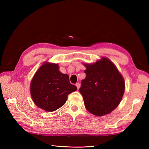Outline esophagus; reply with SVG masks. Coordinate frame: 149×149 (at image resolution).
Segmentation results:
<instances>
[{
	"label": "esophagus",
	"instance_id": "esophagus-1",
	"mask_svg": "<svg viewBox=\"0 0 149 149\" xmlns=\"http://www.w3.org/2000/svg\"><path fill=\"white\" fill-rule=\"evenodd\" d=\"M76 86L77 87V89H79V88H80V84H79V83H76Z\"/></svg>",
	"mask_w": 149,
	"mask_h": 149
}]
</instances>
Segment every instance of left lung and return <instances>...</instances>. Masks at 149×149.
<instances>
[{
	"label": "left lung",
	"mask_w": 149,
	"mask_h": 149,
	"mask_svg": "<svg viewBox=\"0 0 149 149\" xmlns=\"http://www.w3.org/2000/svg\"><path fill=\"white\" fill-rule=\"evenodd\" d=\"M86 70L79 93L89 112L97 116L111 113L118 106L125 91V81L116 65L106 57L91 64L83 63Z\"/></svg>",
	"instance_id": "8db88e82"
}]
</instances>
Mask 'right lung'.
Returning a JSON list of instances; mask_svg holds the SVG:
<instances>
[{
	"label": "right lung",
	"mask_w": 149,
	"mask_h": 149,
	"mask_svg": "<svg viewBox=\"0 0 149 149\" xmlns=\"http://www.w3.org/2000/svg\"><path fill=\"white\" fill-rule=\"evenodd\" d=\"M76 89L70 84L69 76L60 71L58 64L45 61L34 74L30 91L36 106L47 112H53L63 106L68 95Z\"/></svg>",
	"instance_id": "add662e5"
}]
</instances>
